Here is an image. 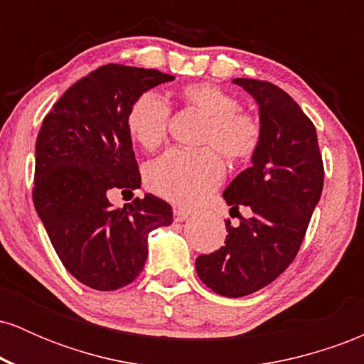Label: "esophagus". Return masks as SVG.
<instances>
[{
	"label": "esophagus",
	"instance_id": "1",
	"mask_svg": "<svg viewBox=\"0 0 364 364\" xmlns=\"http://www.w3.org/2000/svg\"><path fill=\"white\" fill-rule=\"evenodd\" d=\"M188 215H190V212L183 210V208H174V212H173L174 223H183V220L188 219Z\"/></svg>",
	"mask_w": 364,
	"mask_h": 364
}]
</instances>
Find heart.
I'll list each match as a JSON object with an SVG mask.
<instances>
[{"mask_svg":"<svg viewBox=\"0 0 364 364\" xmlns=\"http://www.w3.org/2000/svg\"><path fill=\"white\" fill-rule=\"evenodd\" d=\"M178 99L186 109L203 118L200 144L195 152L169 150L145 171V183L154 193L178 203L193 205L202 202L223 181L224 156L231 162H245L257 154L262 144V123L257 116L240 109L232 94L208 82L185 85ZM171 109L156 94L139 95L129 107L127 129L133 140L145 150H157L168 139Z\"/></svg>","mask_w":364,"mask_h":364,"instance_id":"obj_1","label":"heart"}]
</instances>
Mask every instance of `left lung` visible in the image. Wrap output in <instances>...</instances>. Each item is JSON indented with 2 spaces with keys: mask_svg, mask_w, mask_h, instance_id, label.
<instances>
[{
  "mask_svg": "<svg viewBox=\"0 0 364 364\" xmlns=\"http://www.w3.org/2000/svg\"><path fill=\"white\" fill-rule=\"evenodd\" d=\"M232 82L258 102L262 144L252 168L223 195L240 224L225 220L224 246L200 255L195 267L217 294L241 298L274 282L296 258L323 188V161L315 124L287 92L265 80ZM241 206L252 210L248 220Z\"/></svg>",
  "mask_w": 364,
  "mask_h": 364,
  "instance_id": "8db88e82",
  "label": "left lung"
}]
</instances>
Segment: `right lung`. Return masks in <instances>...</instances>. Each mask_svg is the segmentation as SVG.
I'll return each instance as SVG.
<instances>
[{
  "label": "right lung",
  "mask_w": 364,
  "mask_h": 364,
  "mask_svg": "<svg viewBox=\"0 0 364 364\" xmlns=\"http://www.w3.org/2000/svg\"><path fill=\"white\" fill-rule=\"evenodd\" d=\"M174 80L157 70L104 65L73 83L46 114L36 141L32 198L65 269L97 291L136 279L149 232L173 223L154 195L114 208L109 195L140 188L127 116L133 101Z\"/></svg>",
  "instance_id": "right-lung-1"
}]
</instances>
